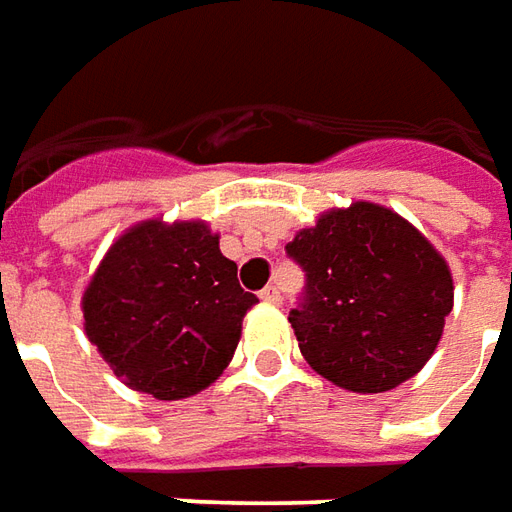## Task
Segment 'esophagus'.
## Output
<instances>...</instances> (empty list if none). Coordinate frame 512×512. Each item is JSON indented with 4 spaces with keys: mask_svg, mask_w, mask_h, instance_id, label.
Wrapping results in <instances>:
<instances>
[{
    "mask_svg": "<svg viewBox=\"0 0 512 512\" xmlns=\"http://www.w3.org/2000/svg\"><path fill=\"white\" fill-rule=\"evenodd\" d=\"M260 300L269 302V305H280V302H283V294H280L277 285H266V288L260 291Z\"/></svg>",
    "mask_w": 512,
    "mask_h": 512,
    "instance_id": "1",
    "label": "esophagus"
}]
</instances>
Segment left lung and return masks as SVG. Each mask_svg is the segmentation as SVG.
<instances>
[{
	"instance_id": "obj_1",
	"label": "left lung",
	"mask_w": 512,
	"mask_h": 512,
	"mask_svg": "<svg viewBox=\"0 0 512 512\" xmlns=\"http://www.w3.org/2000/svg\"><path fill=\"white\" fill-rule=\"evenodd\" d=\"M285 252L305 271L288 322L316 373L367 395L423 370L454 308V280L406 218L356 201L319 215Z\"/></svg>"
}]
</instances>
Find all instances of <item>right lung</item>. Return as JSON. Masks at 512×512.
<instances>
[{
    "label": "right lung",
    "mask_w": 512,
    "mask_h": 512,
    "mask_svg": "<svg viewBox=\"0 0 512 512\" xmlns=\"http://www.w3.org/2000/svg\"><path fill=\"white\" fill-rule=\"evenodd\" d=\"M255 294L204 221H142L123 232L83 291V328L117 378L159 401L227 370Z\"/></svg>",
    "instance_id": "1"
}]
</instances>
